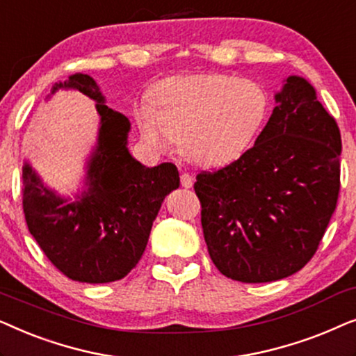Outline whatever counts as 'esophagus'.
<instances>
[{
    "instance_id": "obj_1",
    "label": "esophagus",
    "mask_w": 356,
    "mask_h": 356,
    "mask_svg": "<svg viewBox=\"0 0 356 356\" xmlns=\"http://www.w3.org/2000/svg\"><path fill=\"white\" fill-rule=\"evenodd\" d=\"M179 181H181L183 188H191L194 184V178L189 173H181L179 175Z\"/></svg>"
}]
</instances>
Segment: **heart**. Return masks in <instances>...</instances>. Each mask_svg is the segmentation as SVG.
Here are the masks:
<instances>
[{
  "label": "heart",
  "mask_w": 356,
  "mask_h": 356,
  "mask_svg": "<svg viewBox=\"0 0 356 356\" xmlns=\"http://www.w3.org/2000/svg\"><path fill=\"white\" fill-rule=\"evenodd\" d=\"M150 100L136 110L145 143L165 149L178 140L179 152L204 167L240 157L269 113V94L259 82L228 74L162 81Z\"/></svg>",
  "instance_id": "heart-1"
}]
</instances>
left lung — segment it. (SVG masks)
Listing matches in <instances>:
<instances>
[{"mask_svg": "<svg viewBox=\"0 0 356 356\" xmlns=\"http://www.w3.org/2000/svg\"><path fill=\"white\" fill-rule=\"evenodd\" d=\"M275 100L256 144L194 183L212 262L245 284L280 280L308 264L340 191V131L313 86L290 76Z\"/></svg>", "mask_w": 356, "mask_h": 356, "instance_id": "8db88e82", "label": "left lung"}]
</instances>
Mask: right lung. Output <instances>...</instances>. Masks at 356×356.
I'll return each mask as SVG.
<instances>
[{
	"mask_svg": "<svg viewBox=\"0 0 356 356\" xmlns=\"http://www.w3.org/2000/svg\"><path fill=\"white\" fill-rule=\"evenodd\" d=\"M71 87L97 102L99 144L87 170V191L66 202L43 188L29 163L22 168V207L31 235L67 279L106 284L126 277L147 246L150 228L165 196L179 186L173 163L144 167L128 152L129 120L104 104L99 86L74 74Z\"/></svg>",
	"mask_w": 356,
	"mask_h": 356,
	"instance_id": "1",
	"label": "right lung"
}]
</instances>
